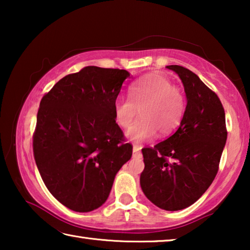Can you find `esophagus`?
<instances>
[{
  "mask_svg": "<svg viewBox=\"0 0 250 250\" xmlns=\"http://www.w3.org/2000/svg\"><path fill=\"white\" fill-rule=\"evenodd\" d=\"M141 146L134 145L133 146V156L134 158H141Z\"/></svg>",
  "mask_w": 250,
  "mask_h": 250,
  "instance_id": "esophagus-1",
  "label": "esophagus"
}]
</instances>
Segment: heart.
<instances>
[{"label":"heart","mask_w":250,"mask_h":250,"mask_svg":"<svg viewBox=\"0 0 250 250\" xmlns=\"http://www.w3.org/2000/svg\"><path fill=\"white\" fill-rule=\"evenodd\" d=\"M138 109L141 118L131 126L128 138L142 142L154 138L158 131L162 135L172 133L183 118L185 99L166 76L154 74L131 84L129 98L120 97L115 101L113 115L117 125L128 129Z\"/></svg>","instance_id":"1"}]
</instances>
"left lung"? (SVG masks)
<instances>
[{
    "instance_id": "left-lung-1",
    "label": "left lung",
    "mask_w": 250,
    "mask_h": 250,
    "mask_svg": "<svg viewBox=\"0 0 250 250\" xmlns=\"http://www.w3.org/2000/svg\"><path fill=\"white\" fill-rule=\"evenodd\" d=\"M183 83L186 104L174 133L154 147H143L145 195L160 208L180 210L194 204L218 172L227 139L225 111L218 96L188 68L167 66Z\"/></svg>"
}]
</instances>
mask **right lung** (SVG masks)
<instances>
[{
  "label": "right lung",
  "mask_w": 250,
  "mask_h": 250,
  "mask_svg": "<svg viewBox=\"0 0 250 250\" xmlns=\"http://www.w3.org/2000/svg\"><path fill=\"white\" fill-rule=\"evenodd\" d=\"M130 74L87 66L65 76L41 100L33 152L52 195L79 213L107 201L115 176L132 155L113 104Z\"/></svg>",
  "instance_id": "1"
}]
</instances>
